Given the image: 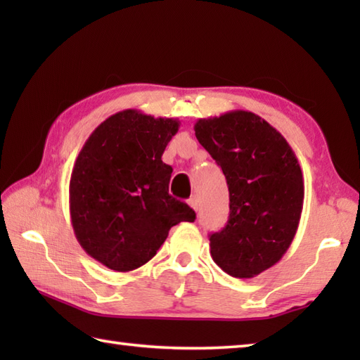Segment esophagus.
Listing matches in <instances>:
<instances>
[{
  "label": "esophagus",
  "mask_w": 360,
  "mask_h": 360,
  "mask_svg": "<svg viewBox=\"0 0 360 360\" xmlns=\"http://www.w3.org/2000/svg\"><path fill=\"white\" fill-rule=\"evenodd\" d=\"M188 204H190V207H192L193 210H198V207H200V198H198L196 195L192 196L188 200Z\"/></svg>",
  "instance_id": "obj_1"
}]
</instances>
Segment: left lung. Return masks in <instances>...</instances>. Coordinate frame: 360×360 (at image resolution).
<instances>
[{
	"mask_svg": "<svg viewBox=\"0 0 360 360\" xmlns=\"http://www.w3.org/2000/svg\"><path fill=\"white\" fill-rule=\"evenodd\" d=\"M196 139L221 165L231 215L210 235V255L235 278H252L278 263L297 233L304 186L285 137L250 111L200 119Z\"/></svg>",
	"mask_w": 360,
	"mask_h": 360,
	"instance_id": "left-lung-1",
	"label": "left lung"
}]
</instances>
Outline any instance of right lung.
Instances as JSON below:
<instances>
[{"label":"right lung","instance_id":"right-lung-1","mask_svg":"<svg viewBox=\"0 0 360 360\" xmlns=\"http://www.w3.org/2000/svg\"><path fill=\"white\" fill-rule=\"evenodd\" d=\"M178 119L137 110L112 114L80 150L70 181V212L83 250L116 272L156 255L168 231L196 215L168 193L173 168L162 162Z\"/></svg>","mask_w":360,"mask_h":360}]
</instances>
